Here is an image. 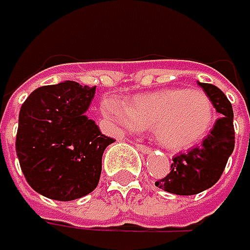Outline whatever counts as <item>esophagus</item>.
Returning a JSON list of instances; mask_svg holds the SVG:
<instances>
[{
    "mask_svg": "<svg viewBox=\"0 0 250 250\" xmlns=\"http://www.w3.org/2000/svg\"><path fill=\"white\" fill-rule=\"evenodd\" d=\"M135 146H137V148H138L141 153H150V147H147V146H144V144H140V143H135Z\"/></svg>",
    "mask_w": 250,
    "mask_h": 250,
    "instance_id": "esophagus-1",
    "label": "esophagus"
}]
</instances>
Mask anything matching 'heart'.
I'll use <instances>...</instances> for the list:
<instances>
[{
  "mask_svg": "<svg viewBox=\"0 0 250 250\" xmlns=\"http://www.w3.org/2000/svg\"><path fill=\"white\" fill-rule=\"evenodd\" d=\"M103 112L125 129H148L161 146L184 150L203 141L212 129L215 107L202 89L167 88L135 96L125 103L103 102Z\"/></svg>",
  "mask_w": 250,
  "mask_h": 250,
  "instance_id": "heart-1",
  "label": "heart"
}]
</instances>
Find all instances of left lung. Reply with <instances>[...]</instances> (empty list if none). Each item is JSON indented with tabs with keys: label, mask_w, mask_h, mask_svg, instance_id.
<instances>
[{
	"label": "left lung",
	"mask_w": 250,
	"mask_h": 250,
	"mask_svg": "<svg viewBox=\"0 0 250 250\" xmlns=\"http://www.w3.org/2000/svg\"><path fill=\"white\" fill-rule=\"evenodd\" d=\"M221 116L215 122L203 143L187 153L172 158L169 174L154 183L168 193L180 196L197 194L212 187L221 178L230 154L234 150L233 107L224 92L212 85L199 82Z\"/></svg>",
	"instance_id": "obj_1"
}]
</instances>
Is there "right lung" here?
<instances>
[{"label": "right lung", "instance_id": "right-lung-1", "mask_svg": "<svg viewBox=\"0 0 250 250\" xmlns=\"http://www.w3.org/2000/svg\"><path fill=\"white\" fill-rule=\"evenodd\" d=\"M96 86L73 81L37 88L21 104L16 153L21 172L40 194L69 202L99 184L104 148L115 140L85 116Z\"/></svg>", "mask_w": 250, "mask_h": 250}]
</instances>
